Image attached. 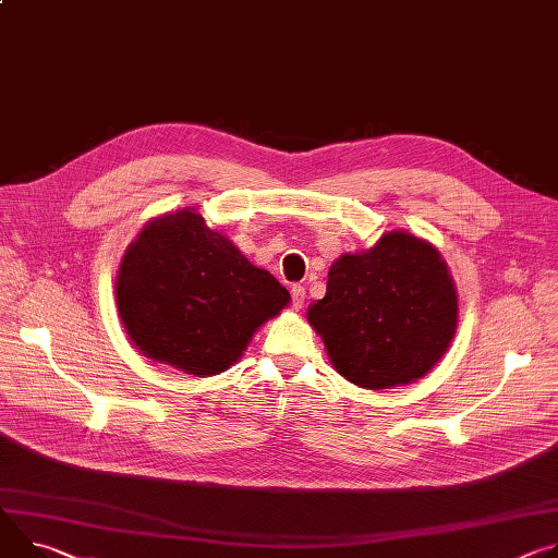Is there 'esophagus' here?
I'll return each instance as SVG.
<instances>
[{
	"label": "esophagus",
	"mask_w": 558,
	"mask_h": 558,
	"mask_svg": "<svg viewBox=\"0 0 558 558\" xmlns=\"http://www.w3.org/2000/svg\"><path fill=\"white\" fill-rule=\"evenodd\" d=\"M305 295H307L305 287H302V284H293V287H291V310L300 312L302 305H305Z\"/></svg>",
	"instance_id": "esophagus-1"
}]
</instances>
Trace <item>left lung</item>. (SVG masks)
<instances>
[{"label":"left lung","mask_w":558,"mask_h":558,"mask_svg":"<svg viewBox=\"0 0 558 558\" xmlns=\"http://www.w3.org/2000/svg\"><path fill=\"white\" fill-rule=\"evenodd\" d=\"M459 302L438 251L404 231L344 253L307 316L333 367L353 385L389 389L425 376L447 351Z\"/></svg>","instance_id":"1"}]
</instances>
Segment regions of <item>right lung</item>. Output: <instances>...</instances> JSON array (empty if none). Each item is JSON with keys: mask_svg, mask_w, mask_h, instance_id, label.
Masks as SVG:
<instances>
[{"mask_svg": "<svg viewBox=\"0 0 558 558\" xmlns=\"http://www.w3.org/2000/svg\"><path fill=\"white\" fill-rule=\"evenodd\" d=\"M118 310L144 356L193 376L233 365L289 291L189 209L148 222L118 276Z\"/></svg>", "mask_w": 558, "mask_h": 558, "instance_id": "obj_1", "label": "right lung"}]
</instances>
